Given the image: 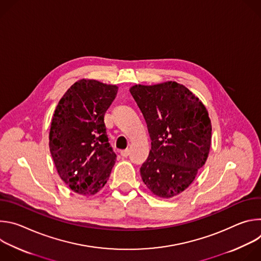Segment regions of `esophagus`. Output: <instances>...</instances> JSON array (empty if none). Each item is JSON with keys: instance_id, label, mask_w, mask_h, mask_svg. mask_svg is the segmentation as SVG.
Returning <instances> with one entry per match:
<instances>
[{"instance_id": "obj_1", "label": "esophagus", "mask_w": 261, "mask_h": 261, "mask_svg": "<svg viewBox=\"0 0 261 261\" xmlns=\"http://www.w3.org/2000/svg\"><path fill=\"white\" fill-rule=\"evenodd\" d=\"M129 154H130V151L128 150H123V151H121V155L123 156V157H128L129 156Z\"/></svg>"}]
</instances>
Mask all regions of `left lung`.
I'll use <instances>...</instances> for the list:
<instances>
[{
    "label": "left lung",
    "instance_id": "left-lung-1",
    "mask_svg": "<svg viewBox=\"0 0 261 261\" xmlns=\"http://www.w3.org/2000/svg\"><path fill=\"white\" fill-rule=\"evenodd\" d=\"M130 93L145 120L151 151L140 167L143 182L162 198L180 194L208 156L212 124L202 102L175 82L135 85Z\"/></svg>",
    "mask_w": 261,
    "mask_h": 261
}]
</instances>
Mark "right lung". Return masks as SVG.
I'll use <instances>...</instances> for the list:
<instances>
[{"label":"right lung","mask_w":261,"mask_h":261,"mask_svg":"<svg viewBox=\"0 0 261 261\" xmlns=\"http://www.w3.org/2000/svg\"><path fill=\"white\" fill-rule=\"evenodd\" d=\"M117 93L115 85L81 80L68 89L55 110L49 131L50 154L60 177L81 195L98 193L116 163L104 115Z\"/></svg>","instance_id":"add662e5"}]
</instances>
